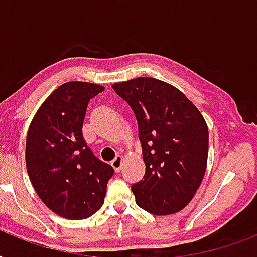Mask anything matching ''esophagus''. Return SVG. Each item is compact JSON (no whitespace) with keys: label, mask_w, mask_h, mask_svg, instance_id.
I'll list each match as a JSON object with an SVG mask.
<instances>
[{"label":"esophagus","mask_w":257,"mask_h":257,"mask_svg":"<svg viewBox=\"0 0 257 257\" xmlns=\"http://www.w3.org/2000/svg\"><path fill=\"white\" fill-rule=\"evenodd\" d=\"M110 165L113 167V169L116 172H120L121 171V165H122V156L120 155H117L112 161H110Z\"/></svg>","instance_id":"obj_1"}]
</instances>
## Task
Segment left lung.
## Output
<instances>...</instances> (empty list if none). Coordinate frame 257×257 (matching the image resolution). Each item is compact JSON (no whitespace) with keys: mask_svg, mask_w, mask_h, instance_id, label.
Returning <instances> with one entry per match:
<instances>
[{"mask_svg":"<svg viewBox=\"0 0 257 257\" xmlns=\"http://www.w3.org/2000/svg\"><path fill=\"white\" fill-rule=\"evenodd\" d=\"M112 88L139 124L145 175L132 185L137 205L157 216L181 211L207 171L209 133L203 114L183 92L156 78H133Z\"/></svg>","mask_w":257,"mask_h":257,"instance_id":"left-lung-1","label":"left lung"}]
</instances>
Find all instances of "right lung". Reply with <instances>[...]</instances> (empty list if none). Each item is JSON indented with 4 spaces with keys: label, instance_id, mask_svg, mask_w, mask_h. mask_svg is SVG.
Returning <instances> with one entry per match:
<instances>
[{
    "label": "right lung",
    "instance_id": "right-lung-1",
    "mask_svg": "<svg viewBox=\"0 0 257 257\" xmlns=\"http://www.w3.org/2000/svg\"><path fill=\"white\" fill-rule=\"evenodd\" d=\"M102 90L92 82L62 84L42 102L28 129L25 161L32 185L42 203L65 219L82 220L98 211L114 172L93 155L82 136L89 100Z\"/></svg>",
    "mask_w": 257,
    "mask_h": 257
}]
</instances>
